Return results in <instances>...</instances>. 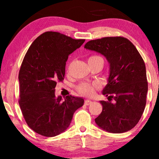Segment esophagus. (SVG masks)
<instances>
[{
    "label": "esophagus",
    "instance_id": "obj_1",
    "mask_svg": "<svg viewBox=\"0 0 159 159\" xmlns=\"http://www.w3.org/2000/svg\"><path fill=\"white\" fill-rule=\"evenodd\" d=\"M91 103H92V101H91V100H90V99H85L84 100V104L86 105H90Z\"/></svg>",
    "mask_w": 159,
    "mask_h": 159
}]
</instances>
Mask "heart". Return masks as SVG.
Returning <instances> with one entry per match:
<instances>
[{
	"mask_svg": "<svg viewBox=\"0 0 159 159\" xmlns=\"http://www.w3.org/2000/svg\"><path fill=\"white\" fill-rule=\"evenodd\" d=\"M97 58H102L99 56H91L89 57L88 61H93L94 59H97ZM100 85L98 83L95 82V83H88V82H82L80 84L78 85L77 90L80 93L84 95V96H90L94 94L95 90L96 89L99 88Z\"/></svg>",
	"mask_w": 159,
	"mask_h": 159,
	"instance_id": "obj_1",
	"label": "heart"
}]
</instances>
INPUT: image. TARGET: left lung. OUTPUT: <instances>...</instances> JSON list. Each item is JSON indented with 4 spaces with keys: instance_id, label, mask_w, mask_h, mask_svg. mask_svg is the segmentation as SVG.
Returning a JSON list of instances; mask_svg holds the SVG:
<instances>
[{
    "instance_id": "obj_1",
    "label": "left lung",
    "mask_w": 159,
    "mask_h": 159,
    "mask_svg": "<svg viewBox=\"0 0 159 159\" xmlns=\"http://www.w3.org/2000/svg\"><path fill=\"white\" fill-rule=\"evenodd\" d=\"M84 48L100 53L110 63L108 83L100 101L102 111L95 122L103 130L123 133L138 124L147 102L148 82L144 61L132 42L123 36H108L87 42ZM115 100L114 103L110 102Z\"/></svg>"
}]
</instances>
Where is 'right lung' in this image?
Segmentation results:
<instances>
[{
    "label": "right lung",
    "mask_w": 159,
    "mask_h": 159,
    "mask_svg": "<svg viewBox=\"0 0 159 159\" xmlns=\"http://www.w3.org/2000/svg\"><path fill=\"white\" fill-rule=\"evenodd\" d=\"M85 39H75L58 32L47 31L34 40L19 70V103L27 125L37 134L54 137L70 125L84 99L72 96L56 97L57 82L64 79L69 55Z\"/></svg>",
    "instance_id": "obj_1"
}]
</instances>
